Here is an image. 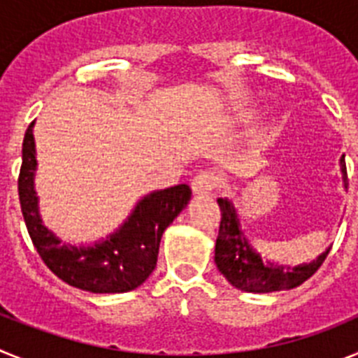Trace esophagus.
<instances>
[{
	"mask_svg": "<svg viewBox=\"0 0 358 358\" xmlns=\"http://www.w3.org/2000/svg\"><path fill=\"white\" fill-rule=\"evenodd\" d=\"M220 182V177L215 172H201L194 177L192 188L195 194H211Z\"/></svg>",
	"mask_w": 358,
	"mask_h": 358,
	"instance_id": "1",
	"label": "esophagus"
}]
</instances>
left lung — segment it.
Instances as JSON below:
<instances>
[{
	"mask_svg": "<svg viewBox=\"0 0 358 358\" xmlns=\"http://www.w3.org/2000/svg\"><path fill=\"white\" fill-rule=\"evenodd\" d=\"M344 173V182L348 185L346 163L341 159ZM220 206V226H218L217 243H215V264L218 271L226 276L231 285L249 292H274V290H290L301 285L303 281L314 276L322 262L327 260L328 252L321 255L315 262L299 267H280L267 264L256 255L240 231L238 218L231 202L218 199Z\"/></svg>",
	"mask_w": 358,
	"mask_h": 358,
	"instance_id": "left-lung-1",
	"label": "left lung"
}]
</instances>
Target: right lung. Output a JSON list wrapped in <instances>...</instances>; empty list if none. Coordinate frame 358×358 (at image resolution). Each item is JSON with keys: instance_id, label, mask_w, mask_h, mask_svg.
Wrapping results in <instances>:
<instances>
[{"instance_id": "add662e5", "label": "right lung", "mask_w": 358, "mask_h": 358, "mask_svg": "<svg viewBox=\"0 0 358 358\" xmlns=\"http://www.w3.org/2000/svg\"><path fill=\"white\" fill-rule=\"evenodd\" d=\"M34 122L23 140V163L17 177L19 204L34 248L46 267L68 285L94 294L129 292L140 287L157 264L163 231L192 197L188 185H177L148 195L116 235L93 248H73L61 243L43 226L34 189L36 148Z\"/></svg>"}]
</instances>
